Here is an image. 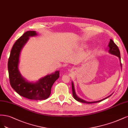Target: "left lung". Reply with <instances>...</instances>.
Returning <instances> with one entry per match:
<instances>
[{"label":"left lung","mask_w":128,"mask_h":128,"mask_svg":"<svg viewBox=\"0 0 128 128\" xmlns=\"http://www.w3.org/2000/svg\"><path fill=\"white\" fill-rule=\"evenodd\" d=\"M108 47H109V52L112 54H113V55H115L117 56L118 57V58H120V60H121V57H120V52L119 50V49L118 48V47L117 46V45L115 44L113 41L110 39V42L109 43V44H108ZM121 66L122 67V64L121 63ZM72 94H73V96L74 97V98L75 99V100L78 102H84V103H87V104H92V103H95V102H100L103 100H105V99L108 98V97H109L110 96L108 97L107 98H105V99H103V100H99V101H96V102H86L83 100H82V99L78 97L76 94V92H75V90H74V84H73V83L72 82ZM111 96V95H110Z\"/></svg>","instance_id":"obj_1"}]
</instances>
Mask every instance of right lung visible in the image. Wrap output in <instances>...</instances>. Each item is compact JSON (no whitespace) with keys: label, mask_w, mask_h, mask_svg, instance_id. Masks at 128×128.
Listing matches in <instances>:
<instances>
[{"label":"right lung","mask_w":128,"mask_h":128,"mask_svg":"<svg viewBox=\"0 0 128 128\" xmlns=\"http://www.w3.org/2000/svg\"><path fill=\"white\" fill-rule=\"evenodd\" d=\"M36 35V31H28L16 41L12 48L8 62V70L10 86L20 96L29 100H44L50 96L52 86L60 77V71L44 76L34 84L23 78L18 68L20 50L29 36Z\"/></svg>","instance_id":"add662e5"}]
</instances>
